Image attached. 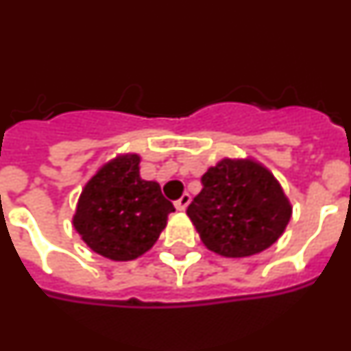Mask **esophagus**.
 Here are the masks:
<instances>
[{"label":"esophagus","mask_w":351,"mask_h":351,"mask_svg":"<svg viewBox=\"0 0 351 351\" xmlns=\"http://www.w3.org/2000/svg\"><path fill=\"white\" fill-rule=\"evenodd\" d=\"M190 200H191L190 195L184 193L181 198H179V200H176V204H173V206H176V209L178 210H184L186 207H188V204H190Z\"/></svg>","instance_id":"esophagus-1"}]
</instances>
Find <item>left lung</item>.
<instances>
[{
    "mask_svg": "<svg viewBox=\"0 0 351 351\" xmlns=\"http://www.w3.org/2000/svg\"><path fill=\"white\" fill-rule=\"evenodd\" d=\"M202 186L186 213L202 243L221 256L243 258L267 250L291 218L280 182L250 158H223L204 173Z\"/></svg>",
    "mask_w": 351,
    "mask_h": 351,
    "instance_id": "8db88e82",
    "label": "left lung"
}]
</instances>
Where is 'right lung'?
Listing matches in <instances>:
<instances>
[{
  "label": "right lung",
  "mask_w": 351,
  "mask_h": 351,
  "mask_svg": "<svg viewBox=\"0 0 351 351\" xmlns=\"http://www.w3.org/2000/svg\"><path fill=\"white\" fill-rule=\"evenodd\" d=\"M138 154H119L84 186L73 226L95 253L116 262L135 260L153 247L173 206L154 181L138 173Z\"/></svg>",
  "instance_id": "obj_1"
}]
</instances>
